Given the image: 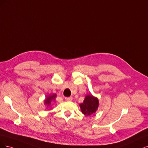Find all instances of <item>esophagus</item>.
<instances>
[{
  "mask_svg": "<svg viewBox=\"0 0 148 148\" xmlns=\"http://www.w3.org/2000/svg\"><path fill=\"white\" fill-rule=\"evenodd\" d=\"M65 99L68 101H71L73 100V98L72 97H67V98H65Z\"/></svg>",
  "mask_w": 148,
  "mask_h": 148,
  "instance_id": "34e87169",
  "label": "esophagus"
}]
</instances>
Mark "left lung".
Segmentation results:
<instances>
[{
    "mask_svg": "<svg viewBox=\"0 0 148 148\" xmlns=\"http://www.w3.org/2000/svg\"><path fill=\"white\" fill-rule=\"evenodd\" d=\"M81 111L86 116H91L98 110L99 100L92 94L85 96L83 103L79 104Z\"/></svg>",
    "mask_w": 148,
    "mask_h": 148,
    "instance_id": "left-lung-1",
    "label": "left lung"
}]
</instances>
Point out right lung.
<instances>
[{"instance_id": "add662e5", "label": "right lung", "mask_w": 148, "mask_h": 148, "mask_svg": "<svg viewBox=\"0 0 148 148\" xmlns=\"http://www.w3.org/2000/svg\"><path fill=\"white\" fill-rule=\"evenodd\" d=\"M56 97V94L50 95L49 96H47L46 98L44 99V104L47 106V108L49 109L51 106V104L55 101V98Z\"/></svg>"}]
</instances>
